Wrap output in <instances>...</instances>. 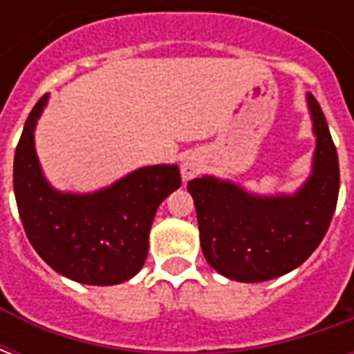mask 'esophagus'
<instances>
[{"label":"esophagus","mask_w":354,"mask_h":354,"mask_svg":"<svg viewBox=\"0 0 354 354\" xmlns=\"http://www.w3.org/2000/svg\"><path fill=\"white\" fill-rule=\"evenodd\" d=\"M201 170H203V162L197 157H185L184 162H182V174H184L185 180L195 178Z\"/></svg>","instance_id":"esophagus-1"}]
</instances>
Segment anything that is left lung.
Instances as JSON below:
<instances>
[{"instance_id": "obj_1", "label": "left lung", "mask_w": 354, "mask_h": 354, "mask_svg": "<svg viewBox=\"0 0 354 354\" xmlns=\"http://www.w3.org/2000/svg\"><path fill=\"white\" fill-rule=\"evenodd\" d=\"M315 167L294 197L261 199L216 178H193L201 248L218 273L239 282L277 279L301 266L326 235L339 193V161L326 117L309 94Z\"/></svg>"}]
</instances>
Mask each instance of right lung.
Listing matches in <instances>:
<instances>
[{"label": "right lung", "mask_w": 354, "mask_h": 354, "mask_svg": "<svg viewBox=\"0 0 354 354\" xmlns=\"http://www.w3.org/2000/svg\"><path fill=\"white\" fill-rule=\"evenodd\" d=\"M47 94L30 111L15 151L12 185L28 241L57 273L109 286L132 279L147 258L157 207L182 185L176 165L132 172L108 189L70 195L50 189L34 149V129Z\"/></svg>", "instance_id": "add662e5"}]
</instances>
